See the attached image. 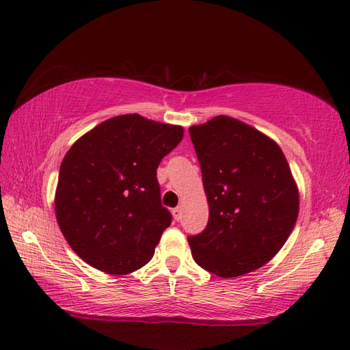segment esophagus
<instances>
[{
    "mask_svg": "<svg viewBox=\"0 0 350 350\" xmlns=\"http://www.w3.org/2000/svg\"><path fill=\"white\" fill-rule=\"evenodd\" d=\"M173 217L176 219V221H180V219H182V208H180V206H177V208L173 210Z\"/></svg>",
    "mask_w": 350,
    "mask_h": 350,
    "instance_id": "obj_1",
    "label": "esophagus"
}]
</instances>
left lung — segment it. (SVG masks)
<instances>
[{"label": "left lung", "instance_id": "left-lung-1", "mask_svg": "<svg viewBox=\"0 0 350 350\" xmlns=\"http://www.w3.org/2000/svg\"><path fill=\"white\" fill-rule=\"evenodd\" d=\"M208 200V224L189 236L193 258L221 278L275 256L296 224L299 193L275 140L228 116L189 128Z\"/></svg>", "mask_w": 350, "mask_h": 350}]
</instances>
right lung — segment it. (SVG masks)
Wrapping results in <instances>:
<instances>
[{
	"label": "right lung",
	"instance_id": "right-lung-1",
	"mask_svg": "<svg viewBox=\"0 0 350 350\" xmlns=\"http://www.w3.org/2000/svg\"><path fill=\"white\" fill-rule=\"evenodd\" d=\"M182 137V126L125 114L70 146L58 174L55 216L85 262L109 275H128L150 262L171 224L157 167Z\"/></svg>",
	"mask_w": 350,
	"mask_h": 350
}]
</instances>
